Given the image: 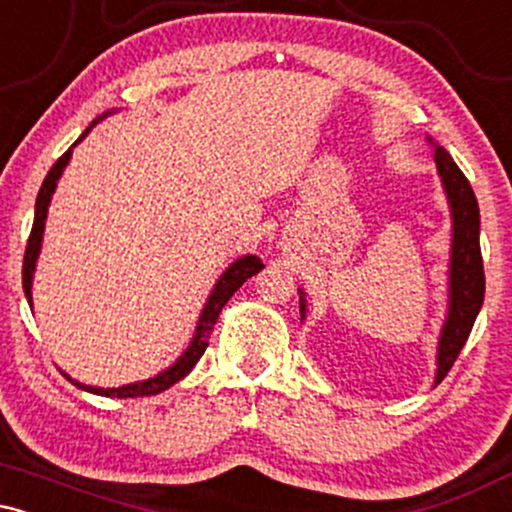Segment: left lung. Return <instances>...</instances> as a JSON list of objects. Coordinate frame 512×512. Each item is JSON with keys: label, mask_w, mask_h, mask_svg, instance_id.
<instances>
[{"label": "left lung", "mask_w": 512, "mask_h": 512, "mask_svg": "<svg viewBox=\"0 0 512 512\" xmlns=\"http://www.w3.org/2000/svg\"><path fill=\"white\" fill-rule=\"evenodd\" d=\"M436 166L452 209L450 310L438 344V385L448 375L452 363L457 361L469 332H472L481 303H484L486 281L479 248V204L472 185L443 146H436ZM301 313H305L303 303Z\"/></svg>", "instance_id": "obj_1"}]
</instances>
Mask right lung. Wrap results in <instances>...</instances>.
I'll return each mask as SVG.
<instances>
[{"label": "right lung", "instance_id": "obj_1", "mask_svg": "<svg viewBox=\"0 0 512 512\" xmlns=\"http://www.w3.org/2000/svg\"><path fill=\"white\" fill-rule=\"evenodd\" d=\"M96 125V122H93ZM91 125V127H93ZM91 127L86 129L84 134L79 137L81 139L86 137L88 132H91ZM76 146V144H74ZM69 156H72V149H67L64 154L57 158L55 166L50 168V173L45 175L43 180V187H40L38 192V199H35V219H33V228H31V236H28V243H26V255H23V291H26V298L28 303H31V284H33V269H35V260H38V252H40V240H43V228H45V216H48V204H50V197L52 192H55L57 187V180H60L64 166H67ZM264 264L257 260V257H243V260L233 262L231 267L226 269V274L221 276L219 284L214 286V291H211L207 305H204V313L199 317V325H197V334L195 339H192V344L187 346V351L182 354L178 361L173 363L168 370H163V373H158L156 378H149L144 380V383H134V385H125V387H113V390H103V387H91V385H79L81 390L86 392H93V395H105V397H151V395H158V392L168 390L170 385H175L178 380L185 378L187 373H190L192 368H195V363L202 358L204 351H207L209 346V334L214 330L216 320H219V313L221 308L231 301V296L236 293L240 286L245 284V281L250 279V276H255Z\"/></svg>", "mask_w": 512, "mask_h": 512}]
</instances>
